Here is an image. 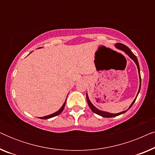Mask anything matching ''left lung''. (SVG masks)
I'll list each match as a JSON object with an SVG mask.
<instances>
[{"instance_id": "obj_1", "label": "left lung", "mask_w": 155, "mask_h": 155, "mask_svg": "<svg viewBox=\"0 0 155 155\" xmlns=\"http://www.w3.org/2000/svg\"><path fill=\"white\" fill-rule=\"evenodd\" d=\"M115 47L116 48H118V49L119 50H121L124 51L125 54H126L127 56H128L129 58H130L132 60L134 61L135 64L137 65V71H138V75H139V79H140V86H139V90H138V92H137V94L136 95V97H135V98L134 100L132 103H131V104L130 105V107H128V109L126 110V111H121V112H119V113H117V114H112V113H109V112H107V111H101V110L97 109L96 107H94V104L91 102V101L90 100V99H89V97H88V94H87V92L86 94V97H87V103H88V105L90 108L91 109V110L94 112V113L98 114V115L102 116V117H104V118H111V117H115V116H119L120 114H123L124 113H126V112L128 111V110L130 109V108L132 107L133 104L135 101V99H137V95H138L139 92H140V87H141V78H140V66H139V63H138V61H137V57L135 56L134 54H133V53L131 51L130 48H129L128 46H126V45H124V44H120V43H116L115 44Z\"/></svg>"}]
</instances>
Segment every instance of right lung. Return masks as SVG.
<instances>
[{
    "mask_svg": "<svg viewBox=\"0 0 155 155\" xmlns=\"http://www.w3.org/2000/svg\"><path fill=\"white\" fill-rule=\"evenodd\" d=\"M41 48V47H40ZM30 53V54H31ZM66 99H67V98H66ZM66 99H65V102L63 103V104L62 105V107H61L60 109H59L58 111H56V112H54V114H50V115H48V116H43V117H39L40 118H41V119H48V118H53V117H54V116H58V115H59V114H60L61 112L63 111V110L64 109V107H65V102H66Z\"/></svg>",
    "mask_w": 155,
    "mask_h": 155,
    "instance_id": "add662e5",
    "label": "right lung"
}]
</instances>
